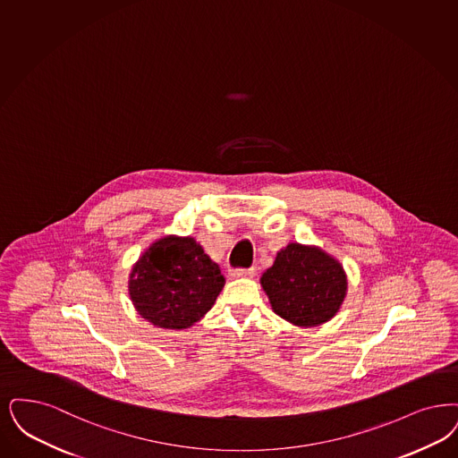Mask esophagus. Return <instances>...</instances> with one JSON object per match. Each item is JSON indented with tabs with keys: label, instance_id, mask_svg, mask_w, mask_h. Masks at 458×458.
I'll return each mask as SVG.
<instances>
[{
	"label": "esophagus",
	"instance_id": "1",
	"mask_svg": "<svg viewBox=\"0 0 458 458\" xmlns=\"http://www.w3.org/2000/svg\"><path fill=\"white\" fill-rule=\"evenodd\" d=\"M228 275L232 277H252L256 275V267H247V269H230Z\"/></svg>",
	"mask_w": 458,
	"mask_h": 458
}]
</instances>
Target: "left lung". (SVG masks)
Listing matches in <instances>:
<instances>
[{
	"label": "left lung",
	"instance_id": "obj_1",
	"mask_svg": "<svg viewBox=\"0 0 458 458\" xmlns=\"http://www.w3.org/2000/svg\"><path fill=\"white\" fill-rule=\"evenodd\" d=\"M260 284L273 310L300 327L327 322L339 310L348 281L343 266L317 247L290 243L277 252Z\"/></svg>",
	"mask_w": 458,
	"mask_h": 458
}]
</instances>
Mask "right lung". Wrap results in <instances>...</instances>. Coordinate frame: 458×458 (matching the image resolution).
Wrapping results in <instances>:
<instances>
[{"label": "right lung", "instance_id": "obj_1", "mask_svg": "<svg viewBox=\"0 0 458 458\" xmlns=\"http://www.w3.org/2000/svg\"><path fill=\"white\" fill-rule=\"evenodd\" d=\"M220 267L191 237L155 242L132 267L129 294L138 313L162 329H187L215 305Z\"/></svg>", "mask_w": 458, "mask_h": 458}]
</instances>
